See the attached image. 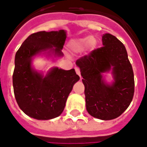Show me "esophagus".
I'll use <instances>...</instances> for the list:
<instances>
[{"label": "esophagus", "mask_w": 147, "mask_h": 147, "mask_svg": "<svg viewBox=\"0 0 147 147\" xmlns=\"http://www.w3.org/2000/svg\"><path fill=\"white\" fill-rule=\"evenodd\" d=\"M75 70H76V74L78 75V76H80V77H81V75H80V69L79 68V67H75Z\"/></svg>", "instance_id": "34e87169"}]
</instances>
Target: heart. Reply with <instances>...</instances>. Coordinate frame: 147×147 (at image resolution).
Segmentation results:
<instances>
[{
    "label": "heart",
    "instance_id": "1",
    "mask_svg": "<svg viewBox=\"0 0 147 147\" xmlns=\"http://www.w3.org/2000/svg\"><path fill=\"white\" fill-rule=\"evenodd\" d=\"M96 45L95 40L93 36H86L80 38L71 40L68 43V48L75 53H80L88 47H94Z\"/></svg>",
    "mask_w": 147,
    "mask_h": 147
}]
</instances>
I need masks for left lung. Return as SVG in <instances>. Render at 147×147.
Wrapping results in <instances>:
<instances>
[{
  "label": "left lung",
  "mask_w": 147,
  "mask_h": 147,
  "mask_svg": "<svg viewBox=\"0 0 147 147\" xmlns=\"http://www.w3.org/2000/svg\"><path fill=\"white\" fill-rule=\"evenodd\" d=\"M101 48L77 60L85 86L86 107L92 117L109 120L120 117L132 101L135 81L125 46L110 34L102 35ZM112 71L114 81L105 82L103 73Z\"/></svg>",
  "instance_id": "8db88e82"
}]
</instances>
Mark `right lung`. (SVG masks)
Wrapping results in <instances>:
<instances>
[{
	"label": "right lung",
	"instance_id": "1",
	"mask_svg": "<svg viewBox=\"0 0 147 147\" xmlns=\"http://www.w3.org/2000/svg\"><path fill=\"white\" fill-rule=\"evenodd\" d=\"M66 38L64 30L39 31L30 34L16 53L12 76L15 98L21 110L34 119L46 120L59 117L74 84L80 80L74 68L67 71L53 67L44 75L32 66L38 55L63 57L61 50Z\"/></svg>",
	"mask_w": 147,
	"mask_h": 147
}]
</instances>
